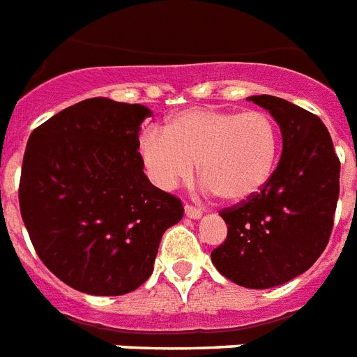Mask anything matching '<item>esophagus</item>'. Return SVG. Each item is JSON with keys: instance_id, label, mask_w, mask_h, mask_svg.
<instances>
[{"instance_id": "obj_1", "label": "esophagus", "mask_w": 357, "mask_h": 357, "mask_svg": "<svg viewBox=\"0 0 357 357\" xmlns=\"http://www.w3.org/2000/svg\"><path fill=\"white\" fill-rule=\"evenodd\" d=\"M202 208H196L192 207V205H185V216L190 220H199L202 218Z\"/></svg>"}]
</instances>
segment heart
I'll list each match as a JSON object with an SVG mask.
<instances>
[{
  "label": "heart",
  "mask_w": 357,
  "mask_h": 357,
  "mask_svg": "<svg viewBox=\"0 0 357 357\" xmlns=\"http://www.w3.org/2000/svg\"><path fill=\"white\" fill-rule=\"evenodd\" d=\"M280 152V133L271 115L187 108L174 113L165 130H144L139 159L161 190H174L196 172L204 190L227 204H244L271 181Z\"/></svg>",
  "instance_id": "heart-1"
}]
</instances>
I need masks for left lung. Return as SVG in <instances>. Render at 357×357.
I'll list each match as a JSON object with an SVG mask.
<instances>
[{"instance_id": "8db88e82", "label": "left lung", "mask_w": 357, "mask_h": 357, "mask_svg": "<svg viewBox=\"0 0 357 357\" xmlns=\"http://www.w3.org/2000/svg\"><path fill=\"white\" fill-rule=\"evenodd\" d=\"M248 100L277 121L282 153L262 192L220 213L227 238L211 260L229 280L266 289L304 273L328 244L339 198V159L317 115L271 95Z\"/></svg>"}]
</instances>
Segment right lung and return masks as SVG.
<instances>
[{"label":"right lung","instance_id":"right-lung-1","mask_svg":"<svg viewBox=\"0 0 357 357\" xmlns=\"http://www.w3.org/2000/svg\"><path fill=\"white\" fill-rule=\"evenodd\" d=\"M143 104L86 98L27 141L20 211L42 262L89 295H124L146 282L161 236L183 205L153 187L139 159Z\"/></svg>","mask_w":357,"mask_h":357}]
</instances>
